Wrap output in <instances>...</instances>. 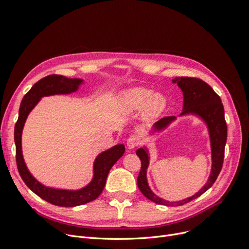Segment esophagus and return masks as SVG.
<instances>
[{
	"mask_svg": "<svg viewBox=\"0 0 249 249\" xmlns=\"http://www.w3.org/2000/svg\"><path fill=\"white\" fill-rule=\"evenodd\" d=\"M139 137L137 136V135H131V136L127 138L126 140V146L129 149H133L136 147L138 145L139 143Z\"/></svg>",
	"mask_w": 249,
	"mask_h": 249,
	"instance_id": "1",
	"label": "esophagus"
}]
</instances>
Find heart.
<instances>
[{
	"mask_svg": "<svg viewBox=\"0 0 249 249\" xmlns=\"http://www.w3.org/2000/svg\"><path fill=\"white\" fill-rule=\"evenodd\" d=\"M118 107L126 113H136L143 109V117H159L168 106V100L161 92H153L146 87H133L124 90L118 96Z\"/></svg>",
	"mask_w": 249,
	"mask_h": 249,
	"instance_id": "1",
	"label": "heart"
}]
</instances>
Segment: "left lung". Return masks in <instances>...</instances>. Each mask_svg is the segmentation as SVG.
Returning <instances> with one entry per match:
<instances>
[{"mask_svg": "<svg viewBox=\"0 0 249 249\" xmlns=\"http://www.w3.org/2000/svg\"><path fill=\"white\" fill-rule=\"evenodd\" d=\"M172 83L178 84L184 96L183 111L179 114V117L195 116L199 118L207 126L212 165H211V171L207 183L196 193L184 199L169 201L158 196L150 189L147 182V168L150 161L149 150L146 145L138 148L136 150V155L141 160V170L137 178L138 188L147 199L159 203V205L169 207L182 206L184 203L199 197L202 193H205L209 188L212 187L222 168L224 148L228 136V126L224 119L223 105L220 97L217 95L212 87L200 79L188 77H177L172 79ZM176 120V116H168L160 119L152 126L148 135L153 136L155 134L164 132Z\"/></svg>", "mask_w": 249, "mask_h": 249, "instance_id": "1", "label": "left lung"}]
</instances>
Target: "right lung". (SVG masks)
<instances>
[{
  "label": "right lung",
  "instance_id": "right-lung-1",
  "mask_svg": "<svg viewBox=\"0 0 249 249\" xmlns=\"http://www.w3.org/2000/svg\"><path fill=\"white\" fill-rule=\"evenodd\" d=\"M84 80L66 78L59 74H50L39 80L24 96L18 111V119L14 127V142L17 147V165L19 175L25 184L36 195L59 207H77L92 201L100 196L106 185L108 173L119 158L124 154V144H116L96 156L93 162V176L90 182L80 189H59L44 186L37 180L28 169L22 156L21 135L26 120L31 111L43 96L71 94L79 90Z\"/></svg>",
  "mask_w": 249,
  "mask_h": 249
}]
</instances>
